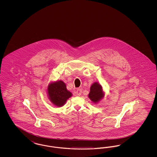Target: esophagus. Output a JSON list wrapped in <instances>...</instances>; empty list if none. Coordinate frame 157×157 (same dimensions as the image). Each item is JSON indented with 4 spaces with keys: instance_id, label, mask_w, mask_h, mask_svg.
<instances>
[{
    "instance_id": "1",
    "label": "esophagus",
    "mask_w": 157,
    "mask_h": 157,
    "mask_svg": "<svg viewBox=\"0 0 157 157\" xmlns=\"http://www.w3.org/2000/svg\"><path fill=\"white\" fill-rule=\"evenodd\" d=\"M82 90L81 89H78L76 91V95H78V96H80L81 94H82Z\"/></svg>"
}]
</instances>
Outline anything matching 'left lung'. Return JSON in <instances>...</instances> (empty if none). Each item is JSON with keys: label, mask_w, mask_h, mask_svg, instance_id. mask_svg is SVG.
<instances>
[{"label": "left lung", "mask_w": 157, "mask_h": 157, "mask_svg": "<svg viewBox=\"0 0 157 157\" xmlns=\"http://www.w3.org/2000/svg\"><path fill=\"white\" fill-rule=\"evenodd\" d=\"M104 96L102 86L98 82L94 83L90 88V92L88 97L94 103H98Z\"/></svg>", "instance_id": "left-lung-1"}]
</instances>
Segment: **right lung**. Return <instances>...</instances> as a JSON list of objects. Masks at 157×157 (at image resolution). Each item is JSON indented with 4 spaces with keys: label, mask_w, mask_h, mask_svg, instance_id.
<instances>
[{
    "label": "right lung",
    "mask_w": 157,
    "mask_h": 157,
    "mask_svg": "<svg viewBox=\"0 0 157 157\" xmlns=\"http://www.w3.org/2000/svg\"><path fill=\"white\" fill-rule=\"evenodd\" d=\"M48 97L53 104L62 106L70 97L72 93L67 90L65 83L62 81L50 83L48 87Z\"/></svg>",
    "instance_id": "obj_1"
}]
</instances>
